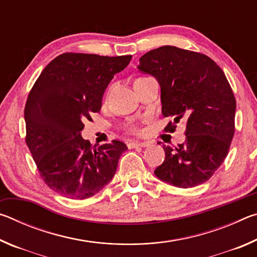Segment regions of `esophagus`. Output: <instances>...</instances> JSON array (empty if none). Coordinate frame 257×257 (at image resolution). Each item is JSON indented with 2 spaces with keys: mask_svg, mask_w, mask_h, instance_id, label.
<instances>
[{
  "mask_svg": "<svg viewBox=\"0 0 257 257\" xmlns=\"http://www.w3.org/2000/svg\"><path fill=\"white\" fill-rule=\"evenodd\" d=\"M147 143L145 142H130L128 144L129 149H137V147H146Z\"/></svg>",
  "mask_w": 257,
  "mask_h": 257,
  "instance_id": "esophagus-1",
  "label": "esophagus"
}]
</instances>
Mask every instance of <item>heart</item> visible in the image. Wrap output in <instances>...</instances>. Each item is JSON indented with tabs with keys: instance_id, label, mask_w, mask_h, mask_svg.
I'll return each mask as SVG.
<instances>
[{
	"instance_id": "heart-1",
	"label": "heart",
	"mask_w": 257,
	"mask_h": 257,
	"mask_svg": "<svg viewBox=\"0 0 257 257\" xmlns=\"http://www.w3.org/2000/svg\"><path fill=\"white\" fill-rule=\"evenodd\" d=\"M134 130H136V128H134Z\"/></svg>"
}]
</instances>
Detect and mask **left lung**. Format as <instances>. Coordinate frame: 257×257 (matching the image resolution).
Wrapping results in <instances>:
<instances>
[{"label":"left lung","instance_id":"left-lung-1","mask_svg":"<svg viewBox=\"0 0 257 257\" xmlns=\"http://www.w3.org/2000/svg\"><path fill=\"white\" fill-rule=\"evenodd\" d=\"M137 69L161 87L162 114L186 122V142L163 145L164 162L154 175L167 184L190 188L206 182L227 158L234 134L236 99L224 72L208 56L162 46L139 59Z\"/></svg>","mask_w":257,"mask_h":257}]
</instances>
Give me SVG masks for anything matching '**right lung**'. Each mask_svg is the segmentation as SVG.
Here are the masks:
<instances>
[{"label":"right lung","mask_w":257,"mask_h":257,"mask_svg":"<svg viewBox=\"0 0 257 257\" xmlns=\"http://www.w3.org/2000/svg\"><path fill=\"white\" fill-rule=\"evenodd\" d=\"M132 55L63 53L47 64L25 106L26 143L45 184L72 199L94 196L114 177L124 143L94 149L81 137L107 85Z\"/></svg>","instance_id":"right-lung-1"}]
</instances>
